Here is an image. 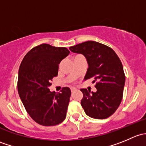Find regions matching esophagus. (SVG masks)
<instances>
[{"instance_id": "esophagus-1", "label": "esophagus", "mask_w": 146, "mask_h": 146, "mask_svg": "<svg viewBox=\"0 0 146 146\" xmlns=\"http://www.w3.org/2000/svg\"><path fill=\"white\" fill-rule=\"evenodd\" d=\"M75 90H76V88H70V91H71V92H74Z\"/></svg>"}]
</instances>
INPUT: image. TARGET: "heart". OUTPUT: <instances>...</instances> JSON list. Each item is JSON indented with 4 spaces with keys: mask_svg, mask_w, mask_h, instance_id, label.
Returning <instances> with one entry per match:
<instances>
[{
    "mask_svg": "<svg viewBox=\"0 0 146 146\" xmlns=\"http://www.w3.org/2000/svg\"><path fill=\"white\" fill-rule=\"evenodd\" d=\"M79 56H80V55H77V56H74V57H73V59H74V58H76V57Z\"/></svg>",
    "mask_w": 146,
    "mask_h": 146,
    "instance_id": "obj_1",
    "label": "heart"
}]
</instances>
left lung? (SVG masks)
<instances>
[{
    "mask_svg": "<svg viewBox=\"0 0 146 146\" xmlns=\"http://www.w3.org/2000/svg\"><path fill=\"white\" fill-rule=\"evenodd\" d=\"M69 49L86 58L88 68L84 80L93 78L97 92L81 89V105L85 114L94 119H104L112 115L123 98L125 74L120 59L114 50L94 41L82 42Z\"/></svg>",
    "mask_w": 146,
    "mask_h": 146,
    "instance_id": "obj_1",
    "label": "left lung"
}]
</instances>
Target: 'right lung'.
I'll return each mask as SVG.
<instances>
[{
	"label": "right lung",
	"mask_w": 146,
	"mask_h": 146,
	"mask_svg": "<svg viewBox=\"0 0 146 146\" xmlns=\"http://www.w3.org/2000/svg\"><path fill=\"white\" fill-rule=\"evenodd\" d=\"M65 47L42 44L25 56L18 72L17 90L27 112L39 124L56 126L64 121L71 95L67 87L50 92L51 80L58 76V64L69 54Z\"/></svg>",
	"instance_id": "obj_1"
}]
</instances>
